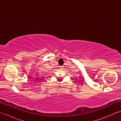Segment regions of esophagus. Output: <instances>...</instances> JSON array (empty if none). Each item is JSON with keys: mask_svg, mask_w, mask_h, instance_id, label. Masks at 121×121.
Instances as JSON below:
<instances>
[{"mask_svg": "<svg viewBox=\"0 0 121 121\" xmlns=\"http://www.w3.org/2000/svg\"><path fill=\"white\" fill-rule=\"evenodd\" d=\"M60 67L61 69H62V68H63V66H60Z\"/></svg>", "mask_w": 121, "mask_h": 121, "instance_id": "34e87169", "label": "esophagus"}]
</instances>
